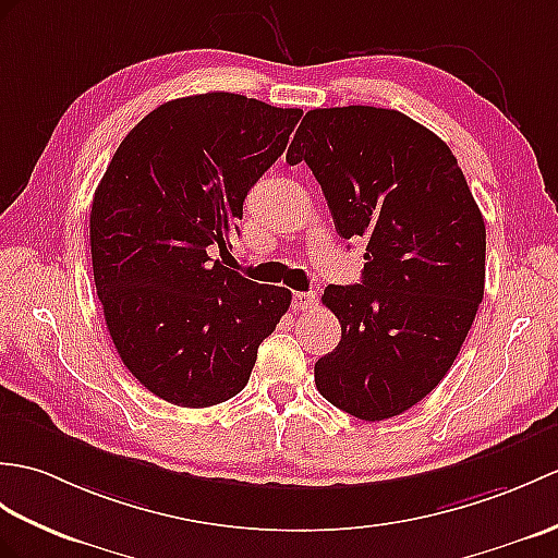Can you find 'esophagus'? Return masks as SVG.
I'll use <instances>...</instances> for the list:
<instances>
[{
  "instance_id": "1",
  "label": "esophagus",
  "mask_w": 558,
  "mask_h": 558,
  "mask_svg": "<svg viewBox=\"0 0 558 558\" xmlns=\"http://www.w3.org/2000/svg\"><path fill=\"white\" fill-rule=\"evenodd\" d=\"M318 304V294L316 292H294L292 296V306L296 311H308Z\"/></svg>"
}]
</instances>
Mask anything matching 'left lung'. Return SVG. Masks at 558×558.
I'll use <instances>...</instances> for the list:
<instances>
[{
    "instance_id": "left-lung-1",
    "label": "left lung",
    "mask_w": 558,
    "mask_h": 558,
    "mask_svg": "<svg viewBox=\"0 0 558 558\" xmlns=\"http://www.w3.org/2000/svg\"><path fill=\"white\" fill-rule=\"evenodd\" d=\"M306 161L344 240L366 242L359 284H328L342 340L316 387L361 421L399 416L454 364L485 292V220L451 149L395 109L308 111L288 149Z\"/></svg>"
}]
</instances>
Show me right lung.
Wrapping results in <instances>:
<instances>
[{"instance_id":"obj_1","label":"right lung","mask_w":558,"mask_h":558,"mask_svg":"<svg viewBox=\"0 0 558 558\" xmlns=\"http://www.w3.org/2000/svg\"><path fill=\"white\" fill-rule=\"evenodd\" d=\"M302 109L232 93L166 101L116 149L89 211L95 288L125 368L204 409L247 385L292 292L214 262L242 204L288 147Z\"/></svg>"}]
</instances>
